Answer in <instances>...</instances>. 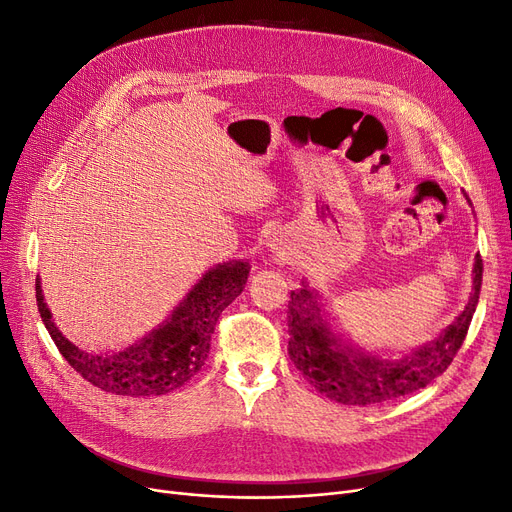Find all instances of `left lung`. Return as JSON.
<instances>
[{"instance_id":"left-lung-1","label":"left lung","mask_w":512,"mask_h":512,"mask_svg":"<svg viewBox=\"0 0 512 512\" xmlns=\"http://www.w3.org/2000/svg\"><path fill=\"white\" fill-rule=\"evenodd\" d=\"M473 274L471 299L454 324L433 343L399 360H383L341 345L328 322L320 318L316 295L303 286L291 293L286 309L288 355L311 387L339 404L376 406L418 391L446 372L469 332L481 293V255L475 257Z\"/></svg>"}]
</instances>
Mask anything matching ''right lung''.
Returning <instances> with one entry per match:
<instances>
[{"label":"right lung","instance_id":"1","mask_svg":"<svg viewBox=\"0 0 512 512\" xmlns=\"http://www.w3.org/2000/svg\"><path fill=\"white\" fill-rule=\"evenodd\" d=\"M249 276L247 261H230L209 270L194 284L173 314L152 332L119 353H85L52 322L35 282L37 309L62 358L94 387L129 397L163 395L186 385L201 370L211 349L217 318L240 293Z\"/></svg>","mask_w":512,"mask_h":512}]
</instances>
